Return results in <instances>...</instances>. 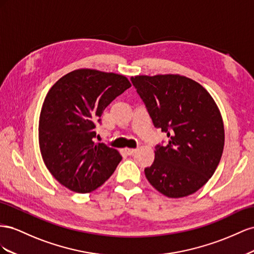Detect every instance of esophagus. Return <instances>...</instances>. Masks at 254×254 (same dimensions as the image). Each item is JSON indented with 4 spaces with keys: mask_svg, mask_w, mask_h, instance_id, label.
I'll use <instances>...</instances> for the list:
<instances>
[{
    "mask_svg": "<svg viewBox=\"0 0 254 254\" xmlns=\"http://www.w3.org/2000/svg\"><path fill=\"white\" fill-rule=\"evenodd\" d=\"M125 151H126V153H127V155H133L137 150H136V149H126Z\"/></svg>",
    "mask_w": 254,
    "mask_h": 254,
    "instance_id": "34e87169",
    "label": "esophagus"
}]
</instances>
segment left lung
<instances>
[{"mask_svg":"<svg viewBox=\"0 0 254 254\" xmlns=\"http://www.w3.org/2000/svg\"><path fill=\"white\" fill-rule=\"evenodd\" d=\"M131 81L155 127L168 137L157 144L155 158L144 175L169 198L190 195L211 179L224 146L223 121L208 91L179 74L137 75Z\"/></svg>","mask_w":254,"mask_h":254,"instance_id":"1","label":"left lung"}]
</instances>
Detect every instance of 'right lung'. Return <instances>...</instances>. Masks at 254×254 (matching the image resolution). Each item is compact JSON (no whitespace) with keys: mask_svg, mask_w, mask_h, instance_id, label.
<instances>
[{"mask_svg":"<svg viewBox=\"0 0 254 254\" xmlns=\"http://www.w3.org/2000/svg\"><path fill=\"white\" fill-rule=\"evenodd\" d=\"M129 87L125 75L93 69L69 72L51 87L39 117V148L51 175L70 190H96L117 168L121 155L95 142V128L107 105Z\"/></svg>","mask_w":254,"mask_h":254,"instance_id":"obj_1","label":"right lung"}]
</instances>
